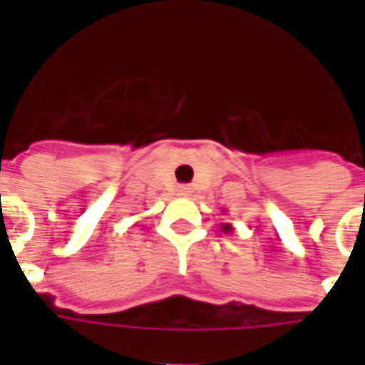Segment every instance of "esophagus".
Instances as JSON below:
<instances>
[{"mask_svg": "<svg viewBox=\"0 0 365 365\" xmlns=\"http://www.w3.org/2000/svg\"><path fill=\"white\" fill-rule=\"evenodd\" d=\"M190 193H191L190 185H180V187H178V195H183V197H187Z\"/></svg>", "mask_w": 365, "mask_h": 365, "instance_id": "esophagus-1", "label": "esophagus"}]
</instances>
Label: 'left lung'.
Segmentation results:
<instances>
[{"mask_svg":"<svg viewBox=\"0 0 365 365\" xmlns=\"http://www.w3.org/2000/svg\"><path fill=\"white\" fill-rule=\"evenodd\" d=\"M221 229L225 230V232H229V235H230V232H235V229H232V225H230V222H222Z\"/></svg>","mask_w":365,"mask_h":365,"instance_id":"1","label":"left lung"}]
</instances>
